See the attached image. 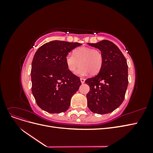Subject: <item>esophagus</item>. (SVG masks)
Here are the masks:
<instances>
[{
    "label": "esophagus",
    "instance_id": "34e87169",
    "mask_svg": "<svg viewBox=\"0 0 153 153\" xmlns=\"http://www.w3.org/2000/svg\"><path fill=\"white\" fill-rule=\"evenodd\" d=\"M85 79H84V78H80V81H81V83H82V84H84V83L85 82Z\"/></svg>",
    "mask_w": 153,
    "mask_h": 153
}]
</instances>
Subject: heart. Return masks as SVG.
<instances>
[{
	"mask_svg": "<svg viewBox=\"0 0 153 153\" xmlns=\"http://www.w3.org/2000/svg\"><path fill=\"white\" fill-rule=\"evenodd\" d=\"M65 61L68 69L72 73L81 66L76 72L78 76H85L89 73L94 75L102 68L103 55L99 50L82 47L74 50L73 55L68 54Z\"/></svg>",
	"mask_w": 153,
	"mask_h": 153,
	"instance_id": "heart-1",
	"label": "heart"
}]
</instances>
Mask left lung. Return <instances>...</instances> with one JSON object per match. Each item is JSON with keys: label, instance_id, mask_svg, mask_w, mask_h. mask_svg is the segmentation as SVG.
<instances>
[{"label": "left lung", "instance_id": "obj_1", "mask_svg": "<svg viewBox=\"0 0 153 153\" xmlns=\"http://www.w3.org/2000/svg\"><path fill=\"white\" fill-rule=\"evenodd\" d=\"M88 45L99 49L103 55L99 73L85 81L90 87L86 96L88 108L96 114H108L117 108L124 99L128 85L126 59L110 41Z\"/></svg>", "mask_w": 153, "mask_h": 153}]
</instances>
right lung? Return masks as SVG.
<instances>
[{"instance_id":"obj_1","label":"right lung","mask_w":153,"mask_h":153,"mask_svg":"<svg viewBox=\"0 0 153 153\" xmlns=\"http://www.w3.org/2000/svg\"><path fill=\"white\" fill-rule=\"evenodd\" d=\"M82 44L55 40L41 46L32 62V92L39 107L51 114L66 112L81 82L69 70L65 59Z\"/></svg>"}]
</instances>
